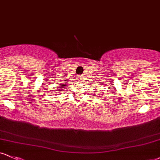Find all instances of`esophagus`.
Wrapping results in <instances>:
<instances>
[{
    "label": "esophagus",
    "mask_w": 160,
    "mask_h": 160,
    "mask_svg": "<svg viewBox=\"0 0 160 160\" xmlns=\"http://www.w3.org/2000/svg\"><path fill=\"white\" fill-rule=\"evenodd\" d=\"M77 78H78V80H82V78L81 76H78L77 77Z\"/></svg>",
    "instance_id": "obj_1"
}]
</instances>
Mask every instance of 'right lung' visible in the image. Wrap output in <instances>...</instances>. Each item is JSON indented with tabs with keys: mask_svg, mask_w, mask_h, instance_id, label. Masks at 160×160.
Listing matches in <instances>:
<instances>
[{
	"mask_svg": "<svg viewBox=\"0 0 160 160\" xmlns=\"http://www.w3.org/2000/svg\"><path fill=\"white\" fill-rule=\"evenodd\" d=\"M62 86H63V85H62ZM59 88H60V89H63V88H65V87L64 86H62V87H59Z\"/></svg>",
	"mask_w": 160,
	"mask_h": 160,
	"instance_id": "obj_1",
	"label": "right lung"
}]
</instances>
